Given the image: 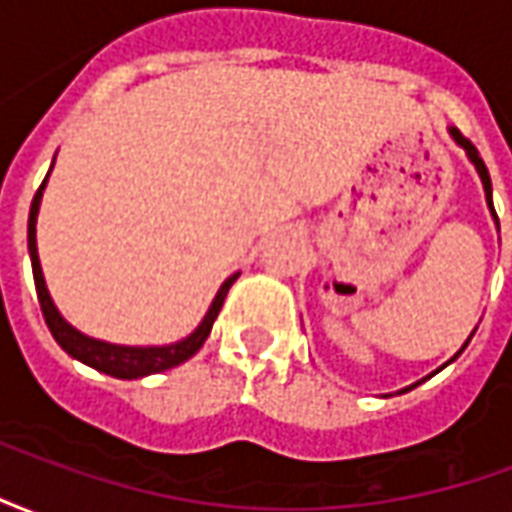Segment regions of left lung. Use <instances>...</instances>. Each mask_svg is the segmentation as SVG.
Listing matches in <instances>:
<instances>
[{"label": "left lung", "mask_w": 512, "mask_h": 512, "mask_svg": "<svg viewBox=\"0 0 512 512\" xmlns=\"http://www.w3.org/2000/svg\"><path fill=\"white\" fill-rule=\"evenodd\" d=\"M450 136L452 139H455V142H458V145L463 147V150H466V156H469V161H472L474 164V169H477V175H480V180H483V189H485V202H488V208H491V213H494V222H496V227H499V216H496V211H494V200H491V175H488V167H485V161L483 158H480V153H477V147L472 145V142H469V139H466V136L461 134V131H458V128H450ZM474 337V332L469 334V340H472ZM469 340H466V343H463V348H466V345H469ZM463 348L461 351H458V354L452 356L450 362H455V359H458V356L463 354ZM450 362H447V365H450ZM441 370V367H439ZM430 378V376H428ZM422 381H425V378H422ZM422 381H417V384H422ZM417 384H411V386H406V389H400V392H408V389H414V386Z\"/></svg>", "instance_id": "obj_1"}]
</instances>
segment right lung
<instances>
[{
    "label": "right lung",
    "mask_w": 512,
    "mask_h": 512,
    "mask_svg": "<svg viewBox=\"0 0 512 512\" xmlns=\"http://www.w3.org/2000/svg\"><path fill=\"white\" fill-rule=\"evenodd\" d=\"M49 180V175H46ZM46 180L40 183L38 194L32 200V208H29V224H27V244H29V260H32V277H35V290H38L40 310H43V318H46V326L49 332L54 334V340L60 343V348L65 354H71L73 359H79L84 365H90L98 373H106V376L115 378H145L153 376V373H164L169 367L183 365L186 359L197 354L202 348V343L208 340L211 334V326L216 321V315L222 310L224 296L227 290L233 288V282L238 279V274H233L230 279H224V285L216 293L211 310L205 312L202 323L194 329V332L180 340V343L172 345H115L104 343V340H95V337H87L79 329H73L71 323L65 321L60 315V310L54 307V301L49 296V288H46V279H43V268H40L38 257V241H35V224H38V211L40 200H43V189H46Z\"/></svg>",
    "instance_id": "right-lung-1"
}]
</instances>
